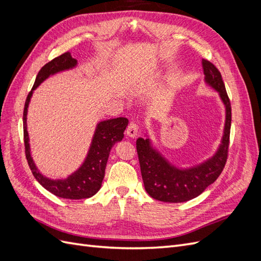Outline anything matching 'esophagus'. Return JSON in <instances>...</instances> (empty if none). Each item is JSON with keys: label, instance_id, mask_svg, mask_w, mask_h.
<instances>
[{"label": "esophagus", "instance_id": "obj_1", "mask_svg": "<svg viewBox=\"0 0 261 261\" xmlns=\"http://www.w3.org/2000/svg\"><path fill=\"white\" fill-rule=\"evenodd\" d=\"M126 134H127L129 137H136L138 134V125L136 123L130 122L127 126V128H126Z\"/></svg>", "mask_w": 261, "mask_h": 261}]
</instances>
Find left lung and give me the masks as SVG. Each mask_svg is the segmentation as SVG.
<instances>
[{
	"label": "left lung",
	"instance_id": "8db88e82",
	"mask_svg": "<svg viewBox=\"0 0 261 261\" xmlns=\"http://www.w3.org/2000/svg\"><path fill=\"white\" fill-rule=\"evenodd\" d=\"M204 80L215 88L226 109L224 135L218 152L210 160L196 168L179 170L169 164L150 146L149 139L138 138L136 143L146 192L152 198L164 202H184L199 196L209 185L215 183L222 173L228 155L232 121L231 102L219 69L207 60H202Z\"/></svg>",
	"mask_w": 261,
	"mask_h": 261
}]
</instances>
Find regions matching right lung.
Listing matches in <instances>:
<instances>
[{"instance_id":"obj_1","label":"right lung","mask_w":261,"mask_h":261,"mask_svg":"<svg viewBox=\"0 0 261 261\" xmlns=\"http://www.w3.org/2000/svg\"><path fill=\"white\" fill-rule=\"evenodd\" d=\"M76 64L77 61L72 58L70 53L65 52L42 66L36 77V81L33 88H31V91L27 96L22 116L23 143H25L26 159L35 178L46 191H49L53 195L60 197V198L73 200L89 198V197L93 196L99 191L102 180H103L105 177V171L110 154V150H111L115 143L122 140V138L124 137V130L128 124V120L126 117H117L112 118V120L100 122L98 124L96 133H94L89 153L87 155L84 164L74 174L68 176L66 179H49L44 177L38 171L30 155L29 138L26 123L27 109L30 98L33 96V91L50 75L61 72V70L72 68Z\"/></svg>"}]
</instances>
